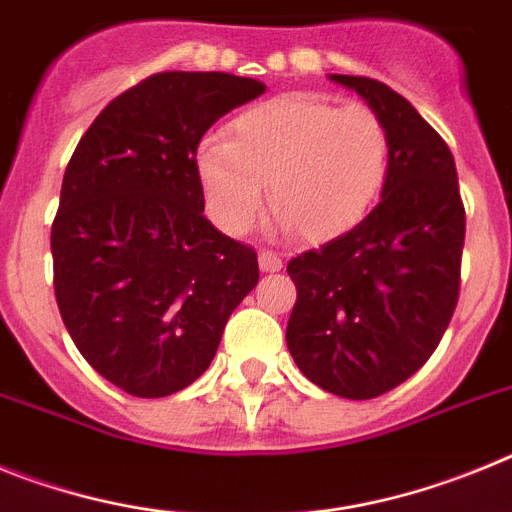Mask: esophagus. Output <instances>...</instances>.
<instances>
[{"label":"esophagus","mask_w":512,"mask_h":512,"mask_svg":"<svg viewBox=\"0 0 512 512\" xmlns=\"http://www.w3.org/2000/svg\"><path fill=\"white\" fill-rule=\"evenodd\" d=\"M282 259H279L277 253L271 251H261L259 253V269L264 271V274H274V271H282Z\"/></svg>","instance_id":"1"}]
</instances>
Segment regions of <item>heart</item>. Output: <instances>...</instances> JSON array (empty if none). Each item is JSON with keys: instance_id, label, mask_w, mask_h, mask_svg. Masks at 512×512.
I'll list each match as a JSON object with an SVG mask.
<instances>
[{"instance_id": "b5f03b06", "label": "heart", "mask_w": 512, "mask_h": 512, "mask_svg": "<svg viewBox=\"0 0 512 512\" xmlns=\"http://www.w3.org/2000/svg\"><path fill=\"white\" fill-rule=\"evenodd\" d=\"M390 174V133L366 104L284 94L235 117L228 140L197 151V176L212 220L246 233L264 202L282 228L323 243L359 225Z\"/></svg>"}]
</instances>
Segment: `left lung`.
I'll use <instances>...</instances> for the list:
<instances>
[{
    "label": "left lung",
    "mask_w": 512,
    "mask_h": 512,
    "mask_svg": "<svg viewBox=\"0 0 512 512\" xmlns=\"http://www.w3.org/2000/svg\"><path fill=\"white\" fill-rule=\"evenodd\" d=\"M328 79L384 120L390 174L359 225L289 261L287 348L320 390L372 400L413 377L449 328L467 220L454 156L413 104L366 76Z\"/></svg>",
    "instance_id": "obj_1"
}]
</instances>
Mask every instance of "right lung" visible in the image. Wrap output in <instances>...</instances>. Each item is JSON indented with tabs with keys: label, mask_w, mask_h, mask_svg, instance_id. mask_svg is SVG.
Wrapping results in <instances>:
<instances>
[{
	"label": "right lung",
	"mask_w": 512,
	"mask_h": 512,
	"mask_svg": "<svg viewBox=\"0 0 512 512\" xmlns=\"http://www.w3.org/2000/svg\"><path fill=\"white\" fill-rule=\"evenodd\" d=\"M264 92L223 71H164L112 99L66 166L51 230L58 310L81 356L128 395H174L205 374L259 282L253 248L205 217L197 146Z\"/></svg>",
	"instance_id": "1"
}]
</instances>
